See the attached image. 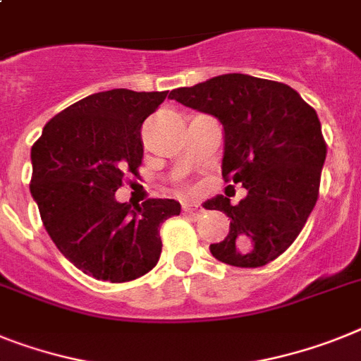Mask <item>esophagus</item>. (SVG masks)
<instances>
[{
  "label": "esophagus",
  "instance_id": "obj_1",
  "mask_svg": "<svg viewBox=\"0 0 361 361\" xmlns=\"http://www.w3.org/2000/svg\"><path fill=\"white\" fill-rule=\"evenodd\" d=\"M183 211H185V214H189L192 218H200L204 214V209H200L198 205L190 204V202H183Z\"/></svg>",
  "mask_w": 361,
  "mask_h": 361
}]
</instances>
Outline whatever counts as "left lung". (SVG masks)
Segmentation results:
<instances>
[{"label": "left lung", "instance_id": "1", "mask_svg": "<svg viewBox=\"0 0 361 361\" xmlns=\"http://www.w3.org/2000/svg\"><path fill=\"white\" fill-rule=\"evenodd\" d=\"M169 99L220 121L222 176L247 192L237 205L222 195L204 204L231 218L227 237L209 246L214 259L238 268L277 259L298 238L319 195L326 145L316 110L286 84L242 73L178 87Z\"/></svg>", "mask_w": 361, "mask_h": 361}]
</instances>
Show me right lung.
I'll list each match as a JSON object with an SVG mask.
<instances>
[{
	"label": "right lung",
	"mask_w": 361,
	"mask_h": 361,
	"mask_svg": "<svg viewBox=\"0 0 361 361\" xmlns=\"http://www.w3.org/2000/svg\"><path fill=\"white\" fill-rule=\"evenodd\" d=\"M166 92L110 90L75 102L45 124L32 145L31 195L45 231L86 275L126 283L161 255L159 227L180 214L176 200L121 204L115 190L143 159L141 126Z\"/></svg>",
	"instance_id": "add662e5"
}]
</instances>
